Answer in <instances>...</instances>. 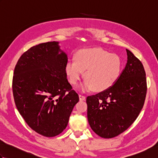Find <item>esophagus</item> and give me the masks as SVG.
Segmentation results:
<instances>
[{"label": "esophagus", "mask_w": 158, "mask_h": 158, "mask_svg": "<svg viewBox=\"0 0 158 158\" xmlns=\"http://www.w3.org/2000/svg\"><path fill=\"white\" fill-rule=\"evenodd\" d=\"M79 100H85V96L81 95V94H79Z\"/></svg>", "instance_id": "1"}]
</instances>
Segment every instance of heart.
Listing matches in <instances>:
<instances>
[{"instance_id": "heart-1", "label": "heart", "mask_w": 158, "mask_h": 158, "mask_svg": "<svg viewBox=\"0 0 158 158\" xmlns=\"http://www.w3.org/2000/svg\"><path fill=\"white\" fill-rule=\"evenodd\" d=\"M66 75L73 85L77 84L84 72L85 81L80 85L83 92H102L110 88L119 77L122 64L119 57L100 48L80 50L75 60L65 66Z\"/></svg>"}]
</instances>
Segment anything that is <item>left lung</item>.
Returning a JSON list of instances; mask_svg holds the SVG:
<instances>
[{
  "label": "left lung",
  "mask_w": 158,
  "mask_h": 158,
  "mask_svg": "<svg viewBox=\"0 0 158 158\" xmlns=\"http://www.w3.org/2000/svg\"><path fill=\"white\" fill-rule=\"evenodd\" d=\"M126 65L117 81L109 89L86 99L89 126L104 139L113 138L128 128L145 102V69L130 50L126 49Z\"/></svg>",
  "instance_id": "left-lung-1"
}]
</instances>
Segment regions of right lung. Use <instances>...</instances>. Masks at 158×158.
Returning a JSON list of instances; mask_svg holds the SVG:
<instances>
[{"instance_id":"1","label":"right lung","mask_w":158,"mask_h":158,"mask_svg":"<svg viewBox=\"0 0 158 158\" xmlns=\"http://www.w3.org/2000/svg\"><path fill=\"white\" fill-rule=\"evenodd\" d=\"M66 53L59 42L40 43L18 60L13 77L17 109L39 135L53 137L63 132L79 96L66 79Z\"/></svg>"}]
</instances>
